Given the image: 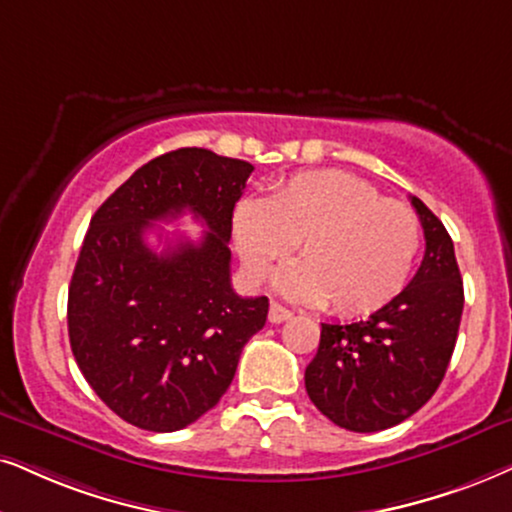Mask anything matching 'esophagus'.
I'll return each mask as SVG.
<instances>
[{"label": "esophagus", "mask_w": 512, "mask_h": 512, "mask_svg": "<svg viewBox=\"0 0 512 512\" xmlns=\"http://www.w3.org/2000/svg\"><path fill=\"white\" fill-rule=\"evenodd\" d=\"M290 316H293L290 309H286L283 304H278V302H271V307H269V321L271 323H283V321H288Z\"/></svg>", "instance_id": "esophagus-1"}]
</instances>
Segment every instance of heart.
Returning <instances> with one entry per match:
<instances>
[{
	"mask_svg": "<svg viewBox=\"0 0 512 512\" xmlns=\"http://www.w3.org/2000/svg\"><path fill=\"white\" fill-rule=\"evenodd\" d=\"M238 255L264 281L300 243L302 262L278 288L304 302H326L342 316L385 307L409 281L420 250V222L409 205L380 196L366 179L340 170L302 172L234 212Z\"/></svg>",
	"mask_w": 512,
	"mask_h": 512,
	"instance_id": "heart-1",
	"label": "heart"
}]
</instances>
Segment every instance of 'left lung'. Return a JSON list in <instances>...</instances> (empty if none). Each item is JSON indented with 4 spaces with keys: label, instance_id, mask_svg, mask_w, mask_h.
<instances>
[{
    "label": "left lung",
    "instance_id": "obj_1",
    "mask_svg": "<svg viewBox=\"0 0 512 512\" xmlns=\"http://www.w3.org/2000/svg\"><path fill=\"white\" fill-rule=\"evenodd\" d=\"M425 234L423 262L401 293L366 321L321 323L304 371L309 399L352 432H378L413 416L437 392L454 354L463 281L454 241L423 200L411 196Z\"/></svg>",
    "mask_w": 512,
    "mask_h": 512
}]
</instances>
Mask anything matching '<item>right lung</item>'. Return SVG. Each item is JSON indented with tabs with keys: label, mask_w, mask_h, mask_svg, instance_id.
Wrapping results in <instances>:
<instances>
[{
	"label": "right lung",
	"mask_w": 512,
	"mask_h": 512,
	"mask_svg": "<svg viewBox=\"0 0 512 512\" xmlns=\"http://www.w3.org/2000/svg\"><path fill=\"white\" fill-rule=\"evenodd\" d=\"M252 170L179 148L139 167L89 222L68 288L70 347L103 404L141 430L174 432L208 413L267 321V297L231 288V217ZM184 209L204 238L148 249L152 222Z\"/></svg>",
	"instance_id": "right-lung-1"
}]
</instances>
